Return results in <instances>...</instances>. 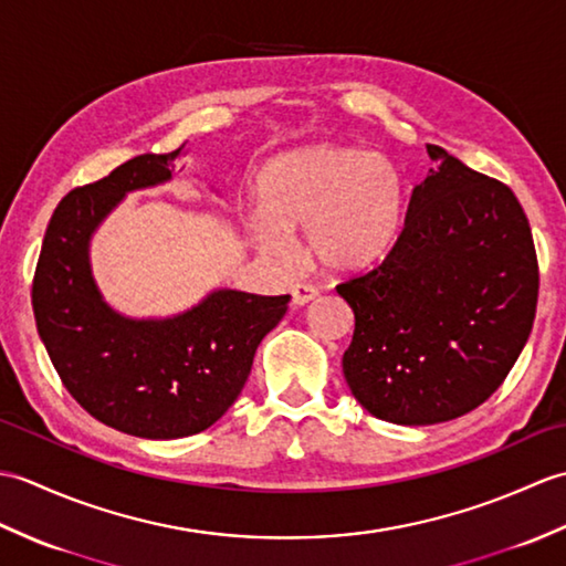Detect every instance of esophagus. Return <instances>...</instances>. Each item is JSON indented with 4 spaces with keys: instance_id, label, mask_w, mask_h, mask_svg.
I'll use <instances>...</instances> for the list:
<instances>
[{
    "instance_id": "1",
    "label": "esophagus",
    "mask_w": 566,
    "mask_h": 566,
    "mask_svg": "<svg viewBox=\"0 0 566 566\" xmlns=\"http://www.w3.org/2000/svg\"><path fill=\"white\" fill-rule=\"evenodd\" d=\"M316 296H318L316 286H308V284H294L292 286V304L294 306H304L308 302H314Z\"/></svg>"
}]
</instances>
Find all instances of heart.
<instances>
[{
    "mask_svg": "<svg viewBox=\"0 0 566 566\" xmlns=\"http://www.w3.org/2000/svg\"><path fill=\"white\" fill-rule=\"evenodd\" d=\"M262 207L248 231L262 252L286 258L290 228L302 226V250L323 272L367 270L391 252L408 209V182L394 158L353 146L296 148L260 175Z\"/></svg>",
    "mask_w": 566,
    "mask_h": 566,
    "instance_id": "1",
    "label": "heart"
}]
</instances>
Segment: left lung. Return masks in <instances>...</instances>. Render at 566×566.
<instances>
[{"instance_id":"left-lung-1","label":"left lung","mask_w":566,"mask_h":566,"mask_svg":"<svg viewBox=\"0 0 566 566\" xmlns=\"http://www.w3.org/2000/svg\"><path fill=\"white\" fill-rule=\"evenodd\" d=\"M381 264L335 286L355 314L343 375L371 416L432 426L484 403L533 331L537 258L513 191L440 146Z\"/></svg>"}]
</instances>
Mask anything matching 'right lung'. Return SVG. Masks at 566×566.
<instances>
[{
    "label": "right lung",
    "mask_w": 566,
    "mask_h": 566,
    "mask_svg": "<svg viewBox=\"0 0 566 566\" xmlns=\"http://www.w3.org/2000/svg\"><path fill=\"white\" fill-rule=\"evenodd\" d=\"M182 153L138 155L72 189L45 228L31 292L35 328L72 399L104 426L148 440L213 426L290 306V294L213 290L182 314L130 318L104 302L90 260L94 231L130 191L170 182Z\"/></svg>",
    "instance_id": "1"
}]
</instances>
